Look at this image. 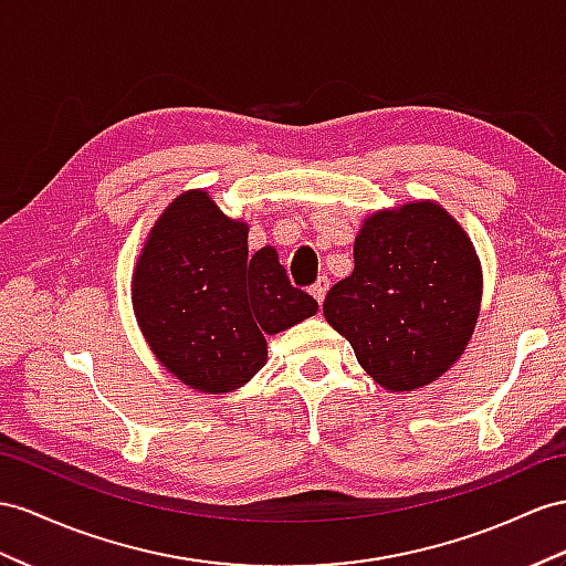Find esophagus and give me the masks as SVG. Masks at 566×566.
Segmentation results:
<instances>
[{
    "mask_svg": "<svg viewBox=\"0 0 566 566\" xmlns=\"http://www.w3.org/2000/svg\"><path fill=\"white\" fill-rule=\"evenodd\" d=\"M327 289H329V280H327V277H317V282L311 286V294L315 296L317 303H323V301H325V294H327Z\"/></svg>",
    "mask_w": 566,
    "mask_h": 566,
    "instance_id": "esophagus-1",
    "label": "esophagus"
}]
</instances>
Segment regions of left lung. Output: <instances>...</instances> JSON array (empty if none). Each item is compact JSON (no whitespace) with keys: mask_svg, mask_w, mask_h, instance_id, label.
Masks as SVG:
<instances>
[{"mask_svg":"<svg viewBox=\"0 0 566 566\" xmlns=\"http://www.w3.org/2000/svg\"><path fill=\"white\" fill-rule=\"evenodd\" d=\"M481 265L463 229L434 202L368 217L354 272L323 313L358 364L392 392L438 380L469 344L481 308Z\"/></svg>","mask_w":566,"mask_h":566,"instance_id":"1","label":"left lung"}]
</instances>
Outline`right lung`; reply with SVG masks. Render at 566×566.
<instances>
[{"label": "right lung", "instance_id": "1", "mask_svg": "<svg viewBox=\"0 0 566 566\" xmlns=\"http://www.w3.org/2000/svg\"><path fill=\"white\" fill-rule=\"evenodd\" d=\"M134 308L155 356L200 392H231L265 366L268 342L317 313L277 251L249 255V227L206 191L179 196L159 217L134 272Z\"/></svg>", "mask_w": 566, "mask_h": 566}]
</instances>
